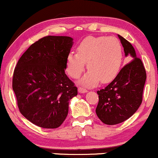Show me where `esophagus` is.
Masks as SVG:
<instances>
[{
  "label": "esophagus",
  "mask_w": 158,
  "mask_h": 158,
  "mask_svg": "<svg viewBox=\"0 0 158 158\" xmlns=\"http://www.w3.org/2000/svg\"><path fill=\"white\" fill-rule=\"evenodd\" d=\"M78 90H79V93H81V94H83V93H86V92L88 91V90H86V88H83V87H79V88H78Z\"/></svg>",
  "instance_id": "esophagus-1"
}]
</instances>
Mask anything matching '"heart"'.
I'll use <instances>...</instances> for the list:
<instances>
[{"instance_id": "heart-1", "label": "heart", "mask_w": 158, "mask_h": 158, "mask_svg": "<svg viewBox=\"0 0 158 158\" xmlns=\"http://www.w3.org/2000/svg\"><path fill=\"white\" fill-rule=\"evenodd\" d=\"M123 57L121 43L117 38L99 36L88 37L79 43L77 53L69 52L66 69L70 77L77 79L83 73L87 63L89 71L81 79L87 86L99 82H109L117 77Z\"/></svg>"}]
</instances>
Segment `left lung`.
I'll return each mask as SVG.
<instances>
[{
  "label": "left lung",
  "instance_id": "obj_1",
  "mask_svg": "<svg viewBox=\"0 0 158 158\" xmlns=\"http://www.w3.org/2000/svg\"><path fill=\"white\" fill-rule=\"evenodd\" d=\"M126 56L131 59L105 88L97 90V117L106 125L121 123L137 111L143 101L146 72L131 43L118 35Z\"/></svg>",
  "mask_w": 158,
  "mask_h": 158
}]
</instances>
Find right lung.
<instances>
[{"mask_svg": "<svg viewBox=\"0 0 158 158\" xmlns=\"http://www.w3.org/2000/svg\"><path fill=\"white\" fill-rule=\"evenodd\" d=\"M68 36L41 38L23 52L15 68L12 89L25 118L41 128H56L68 113L77 87L65 74L73 45Z\"/></svg>", "mask_w": 158, "mask_h": 158, "instance_id": "obj_1", "label": "right lung"}]
</instances>
